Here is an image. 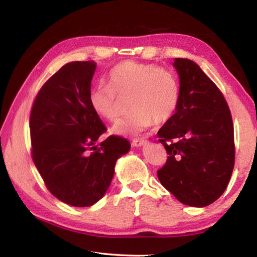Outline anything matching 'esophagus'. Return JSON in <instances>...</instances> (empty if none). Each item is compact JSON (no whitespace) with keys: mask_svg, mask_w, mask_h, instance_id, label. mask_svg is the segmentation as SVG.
<instances>
[{"mask_svg":"<svg viewBox=\"0 0 257 257\" xmlns=\"http://www.w3.org/2000/svg\"><path fill=\"white\" fill-rule=\"evenodd\" d=\"M147 144V141H145V139H142V138H138V139H134L133 141V145L136 146V147H139V146H143Z\"/></svg>","mask_w":257,"mask_h":257,"instance_id":"34e87169","label":"esophagus"}]
</instances>
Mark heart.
Returning a JSON list of instances; mask_svg holds the SVG:
<instances>
[{
	"instance_id": "obj_1",
	"label": "heart",
	"mask_w": 257,
	"mask_h": 257,
	"mask_svg": "<svg viewBox=\"0 0 257 257\" xmlns=\"http://www.w3.org/2000/svg\"><path fill=\"white\" fill-rule=\"evenodd\" d=\"M128 96L133 113L112 130L119 135H138L154 121L163 123L172 118L180 101L179 79L168 68L124 61L108 73V84L90 90L89 103L99 116L116 122L121 115L120 97Z\"/></svg>"
}]
</instances>
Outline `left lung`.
<instances>
[{"mask_svg": "<svg viewBox=\"0 0 257 257\" xmlns=\"http://www.w3.org/2000/svg\"><path fill=\"white\" fill-rule=\"evenodd\" d=\"M180 101L159 130L168 153L161 184L189 206L210 205L223 194L234 165L232 116L217 86L194 61L176 59Z\"/></svg>", "mask_w": 257, "mask_h": 257, "instance_id": "1", "label": "left lung"}]
</instances>
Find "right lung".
Here are the masks:
<instances>
[{
    "instance_id": "1",
    "label": "right lung",
    "mask_w": 257,
    "mask_h": 257,
    "mask_svg": "<svg viewBox=\"0 0 257 257\" xmlns=\"http://www.w3.org/2000/svg\"><path fill=\"white\" fill-rule=\"evenodd\" d=\"M92 61L64 64L37 93L30 111L32 158L46 188L61 202L86 207L105 194L127 139L106 132L89 103Z\"/></svg>"
}]
</instances>
